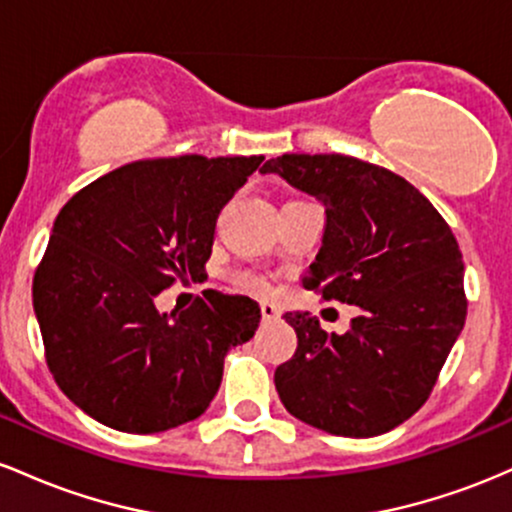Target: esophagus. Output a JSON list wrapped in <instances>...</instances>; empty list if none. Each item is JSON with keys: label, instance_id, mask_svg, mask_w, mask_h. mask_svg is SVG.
<instances>
[{"label": "esophagus", "instance_id": "1", "mask_svg": "<svg viewBox=\"0 0 512 512\" xmlns=\"http://www.w3.org/2000/svg\"><path fill=\"white\" fill-rule=\"evenodd\" d=\"M261 314H263V321H275L280 317V309L275 307L273 302H261Z\"/></svg>", "mask_w": 512, "mask_h": 512}]
</instances>
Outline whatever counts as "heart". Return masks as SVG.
<instances>
[{"label":"heart","mask_w":512,"mask_h":512,"mask_svg":"<svg viewBox=\"0 0 512 512\" xmlns=\"http://www.w3.org/2000/svg\"><path fill=\"white\" fill-rule=\"evenodd\" d=\"M290 203H292V200H290ZM249 285H254V287H261L263 283H261V280H249Z\"/></svg>","instance_id":"obj_1"}]
</instances>
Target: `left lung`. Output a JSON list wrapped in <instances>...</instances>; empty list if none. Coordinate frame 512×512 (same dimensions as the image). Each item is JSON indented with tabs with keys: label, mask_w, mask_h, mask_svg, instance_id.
I'll return each mask as SVG.
<instances>
[{
	"label": "left lung",
	"mask_w": 512,
	"mask_h": 512,
	"mask_svg": "<svg viewBox=\"0 0 512 512\" xmlns=\"http://www.w3.org/2000/svg\"><path fill=\"white\" fill-rule=\"evenodd\" d=\"M326 208L321 249L302 285L355 304L346 333L287 312L297 350L275 370L287 411L343 438H372L433 392L464 319V263L433 203L394 171L343 154H283L263 164Z\"/></svg>",
	"instance_id": "left-lung-1"
}]
</instances>
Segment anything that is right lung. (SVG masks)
<instances>
[{
    "label": "right lung",
    "mask_w": 512,
    "mask_h": 512,
    "mask_svg": "<svg viewBox=\"0 0 512 512\" xmlns=\"http://www.w3.org/2000/svg\"><path fill=\"white\" fill-rule=\"evenodd\" d=\"M263 157L140 159L74 193L33 275L57 387L123 433H162L210 406L232 346L261 321L251 297L205 290L186 312L154 297L203 280L217 215Z\"/></svg>",
    "instance_id": "1"
}]
</instances>
